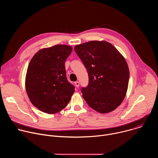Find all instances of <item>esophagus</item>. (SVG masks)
<instances>
[{
	"label": "esophagus",
	"instance_id": "obj_1",
	"mask_svg": "<svg viewBox=\"0 0 158 158\" xmlns=\"http://www.w3.org/2000/svg\"><path fill=\"white\" fill-rule=\"evenodd\" d=\"M75 85L76 86V87H79V82H78V81L75 82Z\"/></svg>",
	"mask_w": 158,
	"mask_h": 158
}]
</instances>
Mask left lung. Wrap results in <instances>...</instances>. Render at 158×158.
Listing matches in <instances>:
<instances>
[{"label":"left lung","mask_w":158,"mask_h":158,"mask_svg":"<svg viewBox=\"0 0 158 158\" xmlns=\"http://www.w3.org/2000/svg\"><path fill=\"white\" fill-rule=\"evenodd\" d=\"M74 51L89 76L87 86L81 88L87 104L102 114L116 109L124 99L129 79L124 57L106 41L85 42L77 45Z\"/></svg>","instance_id":"1"}]
</instances>
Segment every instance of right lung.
Listing matches in <instances>:
<instances>
[{"label": "right lung", "mask_w": 158, "mask_h": 158, "mask_svg": "<svg viewBox=\"0 0 158 158\" xmlns=\"http://www.w3.org/2000/svg\"><path fill=\"white\" fill-rule=\"evenodd\" d=\"M73 48L56 45L39 51L27 71L26 88L32 104L40 110L54 114L71 100L75 87L67 81L65 62Z\"/></svg>", "instance_id": "right-lung-1"}]
</instances>
